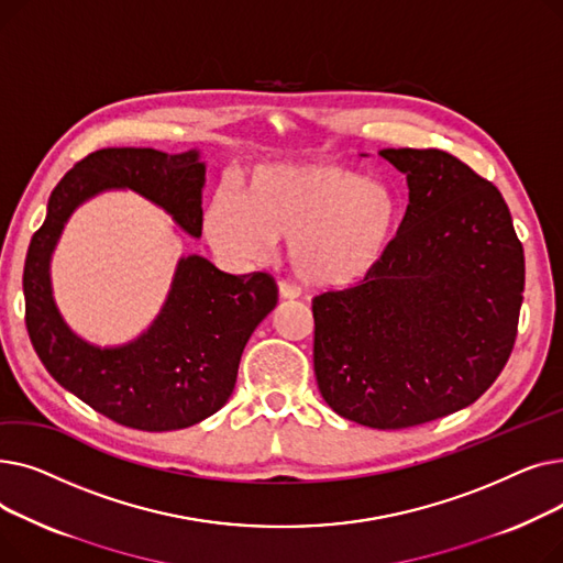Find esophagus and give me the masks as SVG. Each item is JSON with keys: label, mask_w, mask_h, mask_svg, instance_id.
Segmentation results:
<instances>
[{"label": "esophagus", "mask_w": 563, "mask_h": 563, "mask_svg": "<svg viewBox=\"0 0 563 563\" xmlns=\"http://www.w3.org/2000/svg\"><path fill=\"white\" fill-rule=\"evenodd\" d=\"M278 291H280V299H287V301H294V299L301 297V289L297 285H291V283H280Z\"/></svg>", "instance_id": "obj_1"}]
</instances>
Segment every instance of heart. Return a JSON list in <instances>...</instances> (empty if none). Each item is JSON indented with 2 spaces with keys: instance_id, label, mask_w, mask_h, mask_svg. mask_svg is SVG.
<instances>
[{
  "instance_id": "b5f03b06",
  "label": "heart",
  "mask_w": 563,
  "mask_h": 563,
  "mask_svg": "<svg viewBox=\"0 0 563 563\" xmlns=\"http://www.w3.org/2000/svg\"><path fill=\"white\" fill-rule=\"evenodd\" d=\"M397 191L335 162L255 166L242 196L217 191L205 234L232 262H257L287 236L294 274L317 287H344L386 257L399 225Z\"/></svg>"
}]
</instances>
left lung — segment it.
<instances>
[{"label":"left lung","instance_id":"obj_1","mask_svg":"<svg viewBox=\"0 0 563 563\" xmlns=\"http://www.w3.org/2000/svg\"><path fill=\"white\" fill-rule=\"evenodd\" d=\"M406 175L395 240L356 285L312 299L314 376L338 416L408 429L477 401L518 333L525 253L495 185L450 153L386 147Z\"/></svg>","mask_w":563,"mask_h":563}]
</instances>
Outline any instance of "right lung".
Here are the masks:
<instances>
[{
  "label": "right lung",
  "instance_id": "1",
  "mask_svg": "<svg viewBox=\"0 0 563 563\" xmlns=\"http://www.w3.org/2000/svg\"><path fill=\"white\" fill-rule=\"evenodd\" d=\"M205 162L198 151L102 147L77 162L47 200L24 260V321L52 378L109 420L139 431L202 422L234 390L244 346L278 303L269 274L232 276L200 255L177 262L168 299L151 329L121 346H96L70 331L52 297L49 260L81 202L132 189L159 205L187 234L202 232Z\"/></svg>",
  "mask_w": 563,
  "mask_h": 563
}]
</instances>
